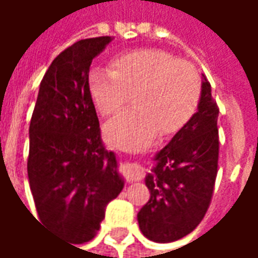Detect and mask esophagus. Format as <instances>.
Wrapping results in <instances>:
<instances>
[{"mask_svg": "<svg viewBox=\"0 0 258 258\" xmlns=\"http://www.w3.org/2000/svg\"><path fill=\"white\" fill-rule=\"evenodd\" d=\"M124 173L128 181H141L145 178L146 168L141 163H128L124 167Z\"/></svg>", "mask_w": 258, "mask_h": 258, "instance_id": "34e87169", "label": "esophagus"}]
</instances>
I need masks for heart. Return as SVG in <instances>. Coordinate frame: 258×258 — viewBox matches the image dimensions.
I'll use <instances>...</instances> for the list:
<instances>
[{
  "label": "heart",
  "mask_w": 258,
  "mask_h": 258,
  "mask_svg": "<svg viewBox=\"0 0 258 258\" xmlns=\"http://www.w3.org/2000/svg\"><path fill=\"white\" fill-rule=\"evenodd\" d=\"M110 69L88 72L91 99L102 116H112L133 94L134 110L105 127L106 140L123 149H141L157 133L171 135L189 123L199 107L202 80L194 64L162 49H137L112 59Z\"/></svg>",
  "instance_id": "heart-1"
}]
</instances>
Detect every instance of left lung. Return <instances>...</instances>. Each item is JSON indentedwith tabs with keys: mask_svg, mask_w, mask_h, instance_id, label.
I'll use <instances>...</instances> for the list:
<instances>
[{
	"mask_svg": "<svg viewBox=\"0 0 258 258\" xmlns=\"http://www.w3.org/2000/svg\"><path fill=\"white\" fill-rule=\"evenodd\" d=\"M218 112L205 77L198 112L157 153L156 166L145 178L151 199L138 213V224L153 242L178 240L203 220L218 167Z\"/></svg>",
	"mask_w": 258,
	"mask_h": 258,
	"instance_id": "1",
	"label": "left lung"
}]
</instances>
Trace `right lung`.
<instances>
[{"mask_svg": "<svg viewBox=\"0 0 258 258\" xmlns=\"http://www.w3.org/2000/svg\"><path fill=\"white\" fill-rule=\"evenodd\" d=\"M110 41L109 36L80 40L53 59L29 128L27 174L38 220L73 244L95 236L107 203L124 186L88 91L91 62Z\"/></svg>", "mask_w": 258, "mask_h": 258, "instance_id": "obj_1", "label": "right lung"}]
</instances>
